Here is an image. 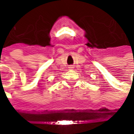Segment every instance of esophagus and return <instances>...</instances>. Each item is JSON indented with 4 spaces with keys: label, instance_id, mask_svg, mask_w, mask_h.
<instances>
[{
    "label": "esophagus",
    "instance_id": "34e87169",
    "mask_svg": "<svg viewBox=\"0 0 134 134\" xmlns=\"http://www.w3.org/2000/svg\"><path fill=\"white\" fill-rule=\"evenodd\" d=\"M70 69H72V68H73V67H70Z\"/></svg>",
    "mask_w": 134,
    "mask_h": 134
}]
</instances>
